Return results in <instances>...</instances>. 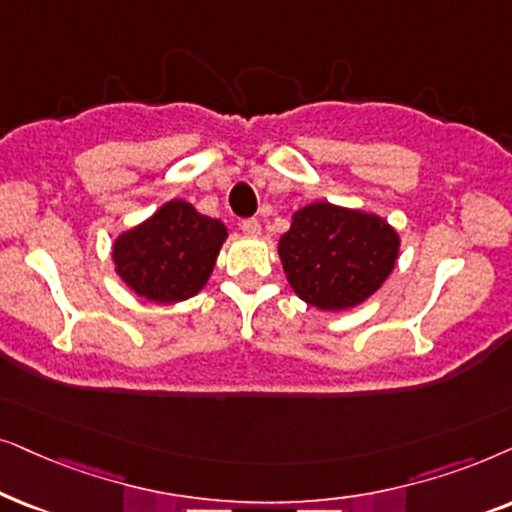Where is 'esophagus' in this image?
<instances>
[{
  "instance_id": "1",
  "label": "esophagus",
  "mask_w": 512,
  "mask_h": 512,
  "mask_svg": "<svg viewBox=\"0 0 512 512\" xmlns=\"http://www.w3.org/2000/svg\"><path fill=\"white\" fill-rule=\"evenodd\" d=\"M241 231L245 236H250V238H257L262 234V224L257 222V220H243L241 222Z\"/></svg>"
}]
</instances>
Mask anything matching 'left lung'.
Returning <instances> with one entry per match:
<instances>
[{"label": "left lung", "mask_w": 512, "mask_h": 512, "mask_svg": "<svg viewBox=\"0 0 512 512\" xmlns=\"http://www.w3.org/2000/svg\"><path fill=\"white\" fill-rule=\"evenodd\" d=\"M400 255V236L384 217L316 201L292 215L278 241L285 278L318 311L356 309L377 292Z\"/></svg>", "instance_id": "8db88e82"}]
</instances>
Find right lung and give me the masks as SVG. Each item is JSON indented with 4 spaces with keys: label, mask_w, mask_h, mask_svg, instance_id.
Segmentation results:
<instances>
[{
    "label": "right lung",
    "mask_w": 512,
    "mask_h": 512,
    "mask_svg": "<svg viewBox=\"0 0 512 512\" xmlns=\"http://www.w3.org/2000/svg\"><path fill=\"white\" fill-rule=\"evenodd\" d=\"M227 236L222 220L173 199L114 238V271L147 302H185L206 288Z\"/></svg>",
    "instance_id": "right-lung-1"
}]
</instances>
